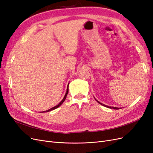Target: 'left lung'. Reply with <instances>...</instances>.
I'll use <instances>...</instances> for the list:
<instances>
[{
  "instance_id": "1",
  "label": "left lung",
  "mask_w": 153,
  "mask_h": 153,
  "mask_svg": "<svg viewBox=\"0 0 153 153\" xmlns=\"http://www.w3.org/2000/svg\"><path fill=\"white\" fill-rule=\"evenodd\" d=\"M96 100V99H95ZM96 101L97 102H98V103H100V104H101V105H103V106H106V107H107V108H114V109H115V110H118V109H119L120 108H117V107H114V106H106V105H104V104H103V103H100V101H98V100H96Z\"/></svg>"
}]
</instances>
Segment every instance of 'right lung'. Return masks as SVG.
<instances>
[{"label": "right lung", "instance_id": "1", "mask_svg": "<svg viewBox=\"0 0 153 153\" xmlns=\"http://www.w3.org/2000/svg\"><path fill=\"white\" fill-rule=\"evenodd\" d=\"M69 85V84H68ZM68 88H67V91H66V94H65V96H64V98L62 99V100L61 101V102H60L57 105H56V106H55L54 107H52V108H50V109H49V110H46V111H43V112H50V111H51V110H54V109H56L57 108H58L59 106H61L62 103H63V102L64 101H65V100H66V96H67V94H68Z\"/></svg>", "mask_w": 153, "mask_h": 153}]
</instances>
